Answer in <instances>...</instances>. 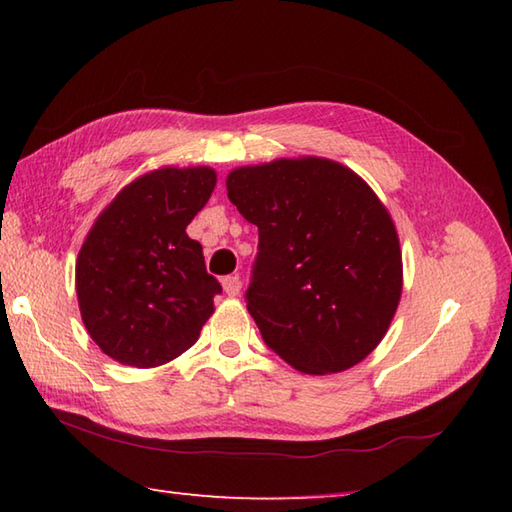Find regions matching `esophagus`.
Here are the masks:
<instances>
[{
	"instance_id": "1",
	"label": "esophagus",
	"mask_w": 512,
	"mask_h": 512,
	"mask_svg": "<svg viewBox=\"0 0 512 512\" xmlns=\"http://www.w3.org/2000/svg\"><path fill=\"white\" fill-rule=\"evenodd\" d=\"M241 287H243V283H241V278L238 276H225L223 278V289H225V294L227 296H238L241 294Z\"/></svg>"
}]
</instances>
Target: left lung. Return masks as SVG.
<instances>
[{
	"label": "left lung",
	"mask_w": 512,
	"mask_h": 512,
	"mask_svg": "<svg viewBox=\"0 0 512 512\" xmlns=\"http://www.w3.org/2000/svg\"><path fill=\"white\" fill-rule=\"evenodd\" d=\"M258 227L247 311L300 373L356 367L387 336L402 296V249L387 207L347 165L298 156L227 174Z\"/></svg>",
	"instance_id": "8db88e82"
}]
</instances>
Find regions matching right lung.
I'll list each match as a JSON object with an SVG mask.
<instances>
[{"instance_id":"obj_1","label":"right lung","mask_w":512,"mask_h":512,"mask_svg":"<svg viewBox=\"0 0 512 512\" xmlns=\"http://www.w3.org/2000/svg\"><path fill=\"white\" fill-rule=\"evenodd\" d=\"M216 172L152 170L112 198L83 241L75 287L97 347L121 364L152 369L179 358L214 314L221 283L187 225L210 201Z\"/></svg>"}]
</instances>
